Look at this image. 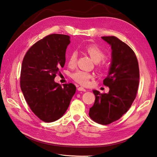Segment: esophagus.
Returning <instances> with one entry per match:
<instances>
[{
	"label": "esophagus",
	"instance_id": "obj_1",
	"mask_svg": "<svg viewBox=\"0 0 157 157\" xmlns=\"http://www.w3.org/2000/svg\"><path fill=\"white\" fill-rule=\"evenodd\" d=\"M77 89H78V90H80V91H86V89L82 87V86H78Z\"/></svg>",
	"mask_w": 157,
	"mask_h": 157
}]
</instances>
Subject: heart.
Here are the masks:
<instances>
[{"instance_id":"b5f03b06","label":"heart","mask_w":157,"mask_h":157,"mask_svg":"<svg viewBox=\"0 0 157 157\" xmlns=\"http://www.w3.org/2000/svg\"><path fill=\"white\" fill-rule=\"evenodd\" d=\"M85 50L94 61L98 62L100 68H105L107 67L106 62L103 60L105 57V54L99 46L95 44H90L85 48ZM77 58V52L72 51L68 58V66L70 68H75L76 67ZM71 76L75 82L83 86L88 85L90 83V80L93 78V75L91 73L81 70L73 72Z\"/></svg>"}]
</instances>
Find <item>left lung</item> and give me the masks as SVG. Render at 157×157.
Here are the masks:
<instances>
[{
	"instance_id": "8db88e82",
	"label": "left lung",
	"mask_w": 157,
	"mask_h": 157,
	"mask_svg": "<svg viewBox=\"0 0 157 157\" xmlns=\"http://www.w3.org/2000/svg\"><path fill=\"white\" fill-rule=\"evenodd\" d=\"M101 38L112 50L109 75L103 80L109 90L108 93L93 90L95 100L89 115L95 122L107 125L119 120L130 109L136 97L140 72L137 58L130 46L115 36Z\"/></svg>"
}]
</instances>
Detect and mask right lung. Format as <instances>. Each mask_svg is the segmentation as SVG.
I'll return each mask as SVG.
<instances>
[{"instance_id": "right-lung-1", "label": "right lung", "mask_w": 157, "mask_h": 157, "mask_svg": "<svg viewBox=\"0 0 157 157\" xmlns=\"http://www.w3.org/2000/svg\"><path fill=\"white\" fill-rule=\"evenodd\" d=\"M70 36L51 34L34 44L23 58L20 76L21 89L32 112L45 122H52L67 110L76 86H63L54 82L66 61Z\"/></svg>"}]
</instances>
